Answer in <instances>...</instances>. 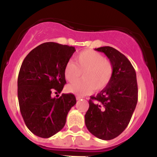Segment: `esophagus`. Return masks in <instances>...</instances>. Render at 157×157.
Instances as JSON below:
<instances>
[{
    "mask_svg": "<svg viewBox=\"0 0 157 157\" xmlns=\"http://www.w3.org/2000/svg\"><path fill=\"white\" fill-rule=\"evenodd\" d=\"M76 99H77V100H80L82 99V97L80 96H76Z\"/></svg>",
    "mask_w": 157,
    "mask_h": 157,
    "instance_id": "1",
    "label": "esophagus"
}]
</instances>
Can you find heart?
Masks as SVG:
<instances>
[{
	"label": "heart",
	"mask_w": 157,
	"mask_h": 157,
	"mask_svg": "<svg viewBox=\"0 0 157 157\" xmlns=\"http://www.w3.org/2000/svg\"><path fill=\"white\" fill-rule=\"evenodd\" d=\"M83 73V80L67 86V91L80 96L88 95L94 90H104L112 78V63L103 55L93 50H84L77 54L74 63L68 61L64 67V75L68 82L76 81Z\"/></svg>",
	"instance_id": "obj_1"
}]
</instances>
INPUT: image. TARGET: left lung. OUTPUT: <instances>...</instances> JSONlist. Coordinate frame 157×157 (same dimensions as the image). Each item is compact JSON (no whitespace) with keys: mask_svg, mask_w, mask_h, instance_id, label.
Wrapping results in <instances>:
<instances>
[{"mask_svg":"<svg viewBox=\"0 0 157 157\" xmlns=\"http://www.w3.org/2000/svg\"><path fill=\"white\" fill-rule=\"evenodd\" d=\"M112 63L114 74L108 86L90 96L85 124L95 137L105 140L118 137L128 125L137 102L135 70L123 54L110 46L95 48Z\"/></svg>","mask_w":157,"mask_h":157,"instance_id":"obj_1","label":"left lung"}]
</instances>
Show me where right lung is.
I'll use <instances>...</instances> for the list:
<instances>
[{
	"label": "right lung",
	"mask_w": 157,
	"mask_h": 157,
	"mask_svg": "<svg viewBox=\"0 0 157 157\" xmlns=\"http://www.w3.org/2000/svg\"><path fill=\"white\" fill-rule=\"evenodd\" d=\"M66 45L45 42L31 51L22 63L17 95L26 127L35 135L48 138L64 128L70 109L76 104L72 93H61L66 83L64 67L75 52Z\"/></svg>",
	"instance_id": "right-lung-1"
}]
</instances>
